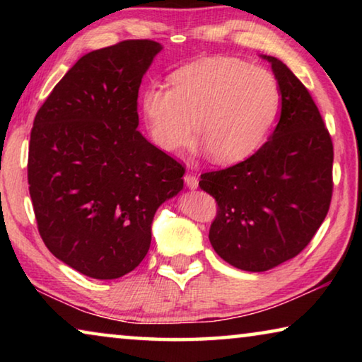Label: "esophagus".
Instances as JSON below:
<instances>
[{
    "instance_id": "1",
    "label": "esophagus",
    "mask_w": 362,
    "mask_h": 362,
    "mask_svg": "<svg viewBox=\"0 0 362 362\" xmlns=\"http://www.w3.org/2000/svg\"><path fill=\"white\" fill-rule=\"evenodd\" d=\"M183 180H185V183H187V187H188V188H192V189L198 188V177H196L194 174H192V173H187V174H185V177H183Z\"/></svg>"
}]
</instances>
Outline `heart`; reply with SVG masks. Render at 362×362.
Masks as SVG:
<instances>
[{"mask_svg":"<svg viewBox=\"0 0 362 362\" xmlns=\"http://www.w3.org/2000/svg\"><path fill=\"white\" fill-rule=\"evenodd\" d=\"M169 84L170 89L151 84L140 95V112L153 144L177 153L196 131L218 164L240 163L252 155L281 103L276 78L238 59L199 60L174 71Z\"/></svg>","mask_w":362,"mask_h":362,"instance_id":"heart-1","label":"heart"}]
</instances>
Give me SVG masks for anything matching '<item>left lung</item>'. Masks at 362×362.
Listing matches in <instances>:
<instances>
[{"label": "left lung", "instance_id": "left-lung-1", "mask_svg": "<svg viewBox=\"0 0 362 362\" xmlns=\"http://www.w3.org/2000/svg\"><path fill=\"white\" fill-rule=\"evenodd\" d=\"M265 59L281 89L276 129L252 156L199 180L217 203L214 250L246 272H267L302 252L326 218L334 189V145L313 97L287 65Z\"/></svg>", "mask_w": 362, "mask_h": 362}]
</instances>
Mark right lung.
<instances>
[{"instance_id": "right-lung-1", "label": "right lung", "mask_w": 362, "mask_h": 362, "mask_svg": "<svg viewBox=\"0 0 362 362\" xmlns=\"http://www.w3.org/2000/svg\"><path fill=\"white\" fill-rule=\"evenodd\" d=\"M159 51L156 41L126 40L86 54L35 116L27 170L38 231L89 278L132 272L156 209L183 188L182 164L137 129L139 88Z\"/></svg>"}]
</instances>
